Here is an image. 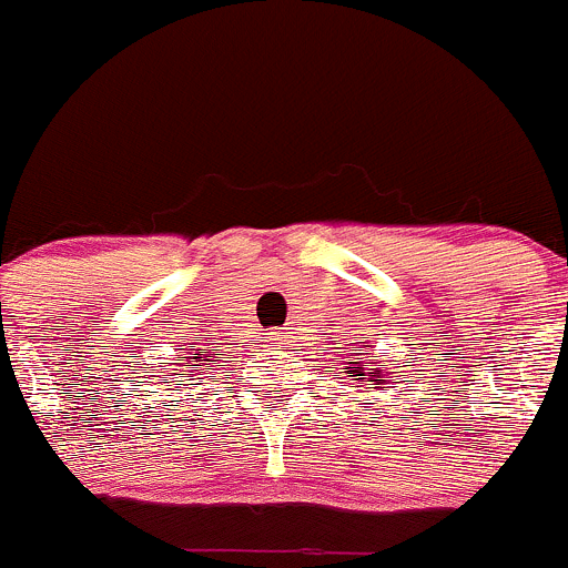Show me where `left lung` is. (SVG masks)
I'll return each instance as SVG.
<instances>
[{"mask_svg": "<svg viewBox=\"0 0 568 568\" xmlns=\"http://www.w3.org/2000/svg\"><path fill=\"white\" fill-rule=\"evenodd\" d=\"M369 347V345H367ZM351 364V367H345L347 369V378H353L358 384L362 374L368 375V384L367 389H384L386 386V378H392V373H389V367H386L384 362H378V358H367V362H347Z\"/></svg>", "mask_w": 568, "mask_h": 568, "instance_id": "8db88e82", "label": "left lung"}]
</instances>
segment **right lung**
<instances>
[{
    "mask_svg": "<svg viewBox=\"0 0 568 568\" xmlns=\"http://www.w3.org/2000/svg\"><path fill=\"white\" fill-rule=\"evenodd\" d=\"M206 364H221V353H210V351H195V353H184V356L176 358V375L184 381H193V369H210ZM182 366H190V371H182Z\"/></svg>",
    "mask_w": 568,
    "mask_h": 568,
    "instance_id": "1",
    "label": "right lung"
}]
</instances>
